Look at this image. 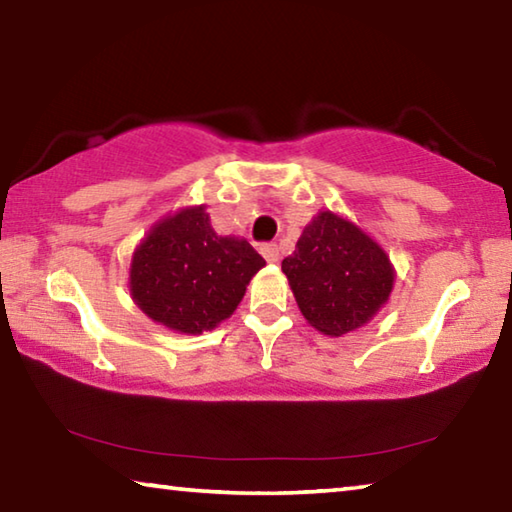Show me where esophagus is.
Instances as JSON below:
<instances>
[{
	"label": "esophagus",
	"instance_id": "obj_1",
	"mask_svg": "<svg viewBox=\"0 0 512 512\" xmlns=\"http://www.w3.org/2000/svg\"><path fill=\"white\" fill-rule=\"evenodd\" d=\"M259 253L264 255V259L268 264H275L277 259H280V253H277V246L275 244H262L259 246Z\"/></svg>",
	"mask_w": 512,
	"mask_h": 512
}]
</instances>
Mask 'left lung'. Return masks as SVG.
Returning a JSON list of instances; mask_svg holds the SVG:
<instances>
[{"label": "left lung", "instance_id": "obj_1", "mask_svg": "<svg viewBox=\"0 0 512 512\" xmlns=\"http://www.w3.org/2000/svg\"><path fill=\"white\" fill-rule=\"evenodd\" d=\"M282 271L311 325L348 334L377 314L393 289V268L375 241L332 212H320Z\"/></svg>", "mask_w": 512, "mask_h": 512}]
</instances>
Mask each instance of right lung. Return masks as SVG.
<instances>
[{"instance_id":"1","label":"right lung","mask_w":512,"mask_h":512,"mask_svg":"<svg viewBox=\"0 0 512 512\" xmlns=\"http://www.w3.org/2000/svg\"><path fill=\"white\" fill-rule=\"evenodd\" d=\"M266 262L244 239L219 237L205 207L160 221L135 250L131 293L146 316L183 334L228 318Z\"/></svg>"}]
</instances>
